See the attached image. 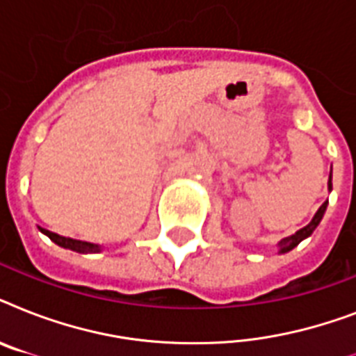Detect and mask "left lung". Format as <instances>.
<instances>
[{
  "label": "left lung",
  "instance_id": "1",
  "mask_svg": "<svg viewBox=\"0 0 356 356\" xmlns=\"http://www.w3.org/2000/svg\"><path fill=\"white\" fill-rule=\"evenodd\" d=\"M329 190H332V183H331V177H329ZM327 203L329 201H325L323 205L318 209V212L314 214V218H312V222L309 223V225H305L303 229H299L298 233L292 234V236H286V238H282L281 242H279V253H288V251H292L296 245H298L301 240H305V238H309L310 234L314 233V229L320 225L321 222V218H323V214H325L327 211Z\"/></svg>",
  "mask_w": 356,
  "mask_h": 356
}]
</instances>
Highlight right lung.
I'll return each mask as SVG.
<instances>
[{
    "label": "right lung",
    "instance_id": "add662e5",
    "mask_svg": "<svg viewBox=\"0 0 356 356\" xmlns=\"http://www.w3.org/2000/svg\"><path fill=\"white\" fill-rule=\"evenodd\" d=\"M40 229V233H44L46 236H49L51 242H55L57 245L64 249H72V251H77V253H97V251H102V248L97 245V243H90V242H83V240H74V238H66L60 236L57 233H51V231H47V229Z\"/></svg>",
    "mask_w": 356,
    "mask_h": 356
}]
</instances>
